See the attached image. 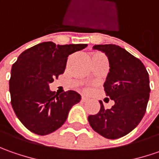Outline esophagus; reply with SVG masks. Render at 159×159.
Wrapping results in <instances>:
<instances>
[{
    "label": "esophagus",
    "mask_w": 159,
    "mask_h": 159,
    "mask_svg": "<svg viewBox=\"0 0 159 159\" xmlns=\"http://www.w3.org/2000/svg\"><path fill=\"white\" fill-rule=\"evenodd\" d=\"M81 101H82V102H87V101H88V98H87L86 96H82V97H81Z\"/></svg>",
    "instance_id": "34e87169"
}]
</instances>
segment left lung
Returning a JSON list of instances; mask_svg holds the SVG:
<instances>
[{
    "instance_id": "left-lung-1",
    "label": "left lung",
    "mask_w": 159,
    "mask_h": 159,
    "mask_svg": "<svg viewBox=\"0 0 159 159\" xmlns=\"http://www.w3.org/2000/svg\"><path fill=\"white\" fill-rule=\"evenodd\" d=\"M108 57L110 72L103 84L108 97L115 102L111 109H101L89 116V122L96 133L107 139L123 137L134 129L146 112L150 98L149 73L140 59L113 44L95 45Z\"/></svg>"
}]
</instances>
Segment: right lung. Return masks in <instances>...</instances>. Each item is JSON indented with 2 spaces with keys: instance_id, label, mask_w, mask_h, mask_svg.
Wrapping results in <instances>:
<instances>
[{
  "instance_id": "right-lung-1",
  "label": "right lung",
  "mask_w": 159,
  "mask_h": 159,
  "mask_svg": "<svg viewBox=\"0 0 159 159\" xmlns=\"http://www.w3.org/2000/svg\"><path fill=\"white\" fill-rule=\"evenodd\" d=\"M87 46L42 42L25 50L12 65L11 105L28 130L39 135L56 131L64 125L70 108L80 101L81 96L75 91L58 95L50 91L49 84L64 73L69 55Z\"/></svg>"
}]
</instances>
